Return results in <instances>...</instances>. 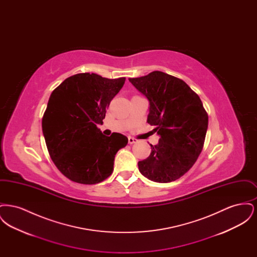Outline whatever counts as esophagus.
I'll return each mask as SVG.
<instances>
[{"mask_svg":"<svg viewBox=\"0 0 257 257\" xmlns=\"http://www.w3.org/2000/svg\"><path fill=\"white\" fill-rule=\"evenodd\" d=\"M137 142H138V140H137V139H135L133 137H128V143H129L130 145L135 144V143H137Z\"/></svg>","mask_w":257,"mask_h":257,"instance_id":"obj_1","label":"esophagus"}]
</instances>
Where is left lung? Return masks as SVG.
I'll list each match as a JSON object with an SVG mask.
<instances>
[{
	"instance_id": "8db88e82",
	"label": "left lung",
	"mask_w": 257,
	"mask_h": 257,
	"mask_svg": "<svg viewBox=\"0 0 257 257\" xmlns=\"http://www.w3.org/2000/svg\"><path fill=\"white\" fill-rule=\"evenodd\" d=\"M149 100L147 122L159 135L147 159L138 163L141 173L154 182L175 181L189 171L202 151L208 128L207 111L183 80L161 71L129 78Z\"/></svg>"
}]
</instances>
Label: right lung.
<instances>
[{"label":"right lung","mask_w":257,"mask_h":257,"mask_svg":"<svg viewBox=\"0 0 257 257\" xmlns=\"http://www.w3.org/2000/svg\"><path fill=\"white\" fill-rule=\"evenodd\" d=\"M124 83V77L79 73L65 79L51 93L42 132L51 159L71 181L92 185L112 173L114 156L128 139L119 133L106 137L97 125L103 123L106 109Z\"/></svg>","instance_id":"add662e5"}]
</instances>
